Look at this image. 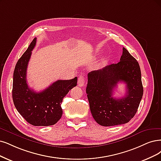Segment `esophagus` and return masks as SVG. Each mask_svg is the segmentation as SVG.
<instances>
[{
	"label": "esophagus",
	"mask_w": 161,
	"mask_h": 161,
	"mask_svg": "<svg viewBox=\"0 0 161 161\" xmlns=\"http://www.w3.org/2000/svg\"><path fill=\"white\" fill-rule=\"evenodd\" d=\"M77 84L80 87H83L85 85V77L83 75H80L77 80Z\"/></svg>",
	"instance_id": "esophagus-1"
}]
</instances>
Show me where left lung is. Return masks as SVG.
Listing matches in <instances>:
<instances>
[{"label": "left lung", "mask_w": 161, "mask_h": 161, "mask_svg": "<svg viewBox=\"0 0 161 161\" xmlns=\"http://www.w3.org/2000/svg\"><path fill=\"white\" fill-rule=\"evenodd\" d=\"M87 96L92 116L98 124L109 127L128 123L137 111L143 94L139 64L123 47L120 61L87 74ZM126 84L125 97L112 96L118 82Z\"/></svg>", "instance_id": "8db88e82"}]
</instances>
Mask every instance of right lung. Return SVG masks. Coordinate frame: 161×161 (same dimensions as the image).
Returning a JSON list of instances; mask_svg holds the SVG:
<instances>
[{
	"mask_svg": "<svg viewBox=\"0 0 161 161\" xmlns=\"http://www.w3.org/2000/svg\"><path fill=\"white\" fill-rule=\"evenodd\" d=\"M36 44L34 38L28 49L18 60L14 71L13 99L19 114L34 126H50L56 124L62 115L61 104L69 91L77 86V78L58 80L40 92L30 88L26 71L32 51Z\"/></svg>",
	"mask_w": 161,
	"mask_h": 161,
	"instance_id": "obj_1",
	"label": "right lung"
}]
</instances>
